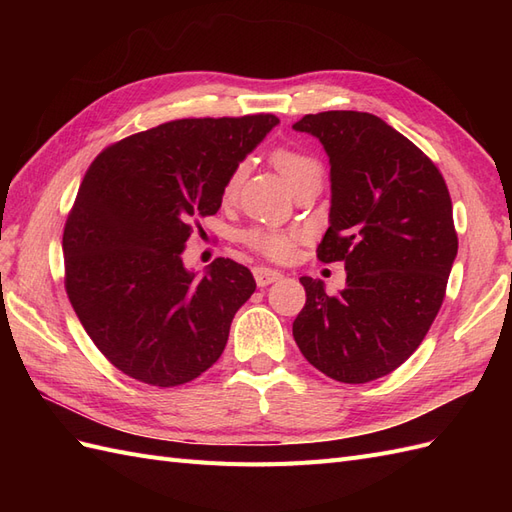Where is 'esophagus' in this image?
Segmentation results:
<instances>
[{
    "instance_id": "obj_1",
    "label": "esophagus",
    "mask_w": 512,
    "mask_h": 512,
    "mask_svg": "<svg viewBox=\"0 0 512 512\" xmlns=\"http://www.w3.org/2000/svg\"><path fill=\"white\" fill-rule=\"evenodd\" d=\"M254 277H256V284L260 288H265L277 280H282V273L275 269H269V267H254Z\"/></svg>"
}]
</instances>
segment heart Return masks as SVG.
Instances as JSON below:
<instances>
[{
  "instance_id": "1",
  "label": "heart",
  "mask_w": 512,
  "mask_h": 512,
  "mask_svg": "<svg viewBox=\"0 0 512 512\" xmlns=\"http://www.w3.org/2000/svg\"><path fill=\"white\" fill-rule=\"evenodd\" d=\"M271 162L280 170V175L288 181V185L299 175L307 173L312 168H320L316 158L307 156V153L292 149V147H275L271 151ZM243 177V166H235L224 185V194H235ZM301 239L299 230L290 228H277V226H250L241 232V241L250 247V250L267 256L271 260H286L292 256L294 245Z\"/></svg>"
}]
</instances>
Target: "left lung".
<instances>
[{"mask_svg": "<svg viewBox=\"0 0 512 512\" xmlns=\"http://www.w3.org/2000/svg\"><path fill=\"white\" fill-rule=\"evenodd\" d=\"M331 162V226L318 260L346 265V288L301 277L292 335L324 376L363 384L391 374L436 320L457 256L453 203L438 166L369 113L327 111L292 126Z\"/></svg>", "mask_w": 512, "mask_h": 512, "instance_id": "8db88e82", "label": "left lung"}]
</instances>
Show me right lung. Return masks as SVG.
<instances>
[{"label":"right lung","instance_id":"obj_1","mask_svg":"<svg viewBox=\"0 0 512 512\" xmlns=\"http://www.w3.org/2000/svg\"><path fill=\"white\" fill-rule=\"evenodd\" d=\"M280 119L190 117L108 145L91 162L64 226V284L83 329L123 374L160 389L220 359L250 269L215 258L203 277L181 252L215 215L230 170Z\"/></svg>","mask_w":512,"mask_h":512}]
</instances>
